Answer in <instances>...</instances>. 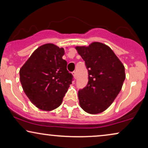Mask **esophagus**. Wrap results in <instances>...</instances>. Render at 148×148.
Segmentation results:
<instances>
[{
  "mask_svg": "<svg viewBox=\"0 0 148 148\" xmlns=\"http://www.w3.org/2000/svg\"><path fill=\"white\" fill-rule=\"evenodd\" d=\"M73 77H74V78H76V77H77L76 71H73Z\"/></svg>",
  "mask_w": 148,
  "mask_h": 148,
  "instance_id": "34e87169",
  "label": "esophagus"
}]
</instances>
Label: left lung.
I'll use <instances>...</instances> for the list:
<instances>
[{"label":"left lung","mask_w":148,"mask_h":148,"mask_svg":"<svg viewBox=\"0 0 148 148\" xmlns=\"http://www.w3.org/2000/svg\"><path fill=\"white\" fill-rule=\"evenodd\" d=\"M75 48L88 71V85L78 92L79 105L89 114H99L112 104L121 90L125 66L112 50L101 42Z\"/></svg>","instance_id":"8db88e82"}]
</instances>
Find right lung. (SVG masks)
<instances>
[{
  "mask_svg": "<svg viewBox=\"0 0 148 148\" xmlns=\"http://www.w3.org/2000/svg\"><path fill=\"white\" fill-rule=\"evenodd\" d=\"M63 48L53 44L38 47L19 71L22 88L33 104L40 110L50 111L61 104L72 84L73 75L62 59Z\"/></svg>",
  "mask_w": 148,
  "mask_h": 148,
  "instance_id": "right-lung-1",
  "label": "right lung"
}]
</instances>
